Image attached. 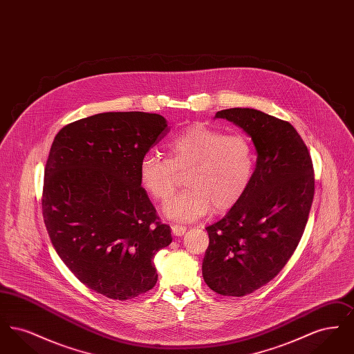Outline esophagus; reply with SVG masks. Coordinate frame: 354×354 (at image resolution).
Segmentation results:
<instances>
[{"instance_id": "1", "label": "esophagus", "mask_w": 354, "mask_h": 354, "mask_svg": "<svg viewBox=\"0 0 354 354\" xmlns=\"http://www.w3.org/2000/svg\"><path fill=\"white\" fill-rule=\"evenodd\" d=\"M171 228H172V234L175 236L185 235V230H187L185 225H180V224H174Z\"/></svg>"}]
</instances>
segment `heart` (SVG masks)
Here are the masks:
<instances>
[{
  "label": "heart",
  "mask_w": 354,
  "mask_h": 354,
  "mask_svg": "<svg viewBox=\"0 0 354 354\" xmlns=\"http://www.w3.org/2000/svg\"><path fill=\"white\" fill-rule=\"evenodd\" d=\"M169 159L146 152L139 163V182L155 202H166L175 192L179 174L188 188L171 199L165 214L191 221L234 208L247 194L256 169L252 140L243 133L225 134L219 129L195 123L167 145Z\"/></svg>",
  "instance_id": "b5f03b06"
}]
</instances>
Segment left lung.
<instances>
[{
  "label": "left lung",
  "instance_id": "obj_1",
  "mask_svg": "<svg viewBox=\"0 0 354 354\" xmlns=\"http://www.w3.org/2000/svg\"><path fill=\"white\" fill-rule=\"evenodd\" d=\"M215 118L241 127L257 152L247 194L205 228V284L221 296L241 297L270 283L297 248L313 202L315 172L308 147L289 122L239 107L218 111Z\"/></svg>",
  "mask_w": 354,
  "mask_h": 354
}]
</instances>
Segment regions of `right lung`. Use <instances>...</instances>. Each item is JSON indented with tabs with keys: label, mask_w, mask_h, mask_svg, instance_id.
Returning a JSON list of instances; mask_svg holds the SVG:
<instances>
[{
	"label": "right lung",
	"mask_w": 354,
	"mask_h": 354,
	"mask_svg": "<svg viewBox=\"0 0 354 354\" xmlns=\"http://www.w3.org/2000/svg\"><path fill=\"white\" fill-rule=\"evenodd\" d=\"M169 133L159 114L102 113L55 135L42 215L51 244L84 286L114 300L156 284V252L172 241L139 182L142 156Z\"/></svg>",
	"instance_id": "obj_1"
}]
</instances>
